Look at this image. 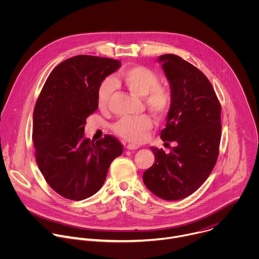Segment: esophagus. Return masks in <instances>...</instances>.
<instances>
[{
	"mask_svg": "<svg viewBox=\"0 0 259 259\" xmlns=\"http://www.w3.org/2000/svg\"><path fill=\"white\" fill-rule=\"evenodd\" d=\"M126 149L129 150V151H135V150H138V149H139V146L134 145V144H128V145L126 146Z\"/></svg>",
	"mask_w": 259,
	"mask_h": 259,
	"instance_id": "obj_1",
	"label": "esophagus"
}]
</instances>
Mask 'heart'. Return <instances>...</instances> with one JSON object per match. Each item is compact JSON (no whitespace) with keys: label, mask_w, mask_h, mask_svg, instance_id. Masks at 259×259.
Returning <instances> with one entry per match:
<instances>
[{"label":"heart","mask_w":259,"mask_h":259,"mask_svg":"<svg viewBox=\"0 0 259 259\" xmlns=\"http://www.w3.org/2000/svg\"><path fill=\"white\" fill-rule=\"evenodd\" d=\"M120 82L134 95L145 97V103L154 113L162 115L167 113L172 96L168 89L159 85L160 79L151 68L143 65H132L125 68L120 76ZM115 90V82L112 79L103 80L97 89V103L99 107H105ZM153 127V121L149 116L138 118H122L114 126L113 130L120 137L134 143L141 142L147 132Z\"/></svg>","instance_id":"1"}]
</instances>
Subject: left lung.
I'll list each match as a JSON object with an SVG mask.
<instances>
[{
    "mask_svg": "<svg viewBox=\"0 0 259 259\" xmlns=\"http://www.w3.org/2000/svg\"><path fill=\"white\" fill-rule=\"evenodd\" d=\"M170 85L172 103L163 141H175L169 154L152 146L154 165L143 182L157 197L176 201L196 192L212 172L221 137V106L204 73L174 54L158 59Z\"/></svg>",
    "mask_w": 259,
    "mask_h": 259,
    "instance_id": "8db88e82",
    "label": "left lung"
}]
</instances>
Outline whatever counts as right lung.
<instances>
[{"mask_svg": "<svg viewBox=\"0 0 259 259\" xmlns=\"http://www.w3.org/2000/svg\"><path fill=\"white\" fill-rule=\"evenodd\" d=\"M121 61L78 55L59 63L47 78L32 117L35 160L49 186L63 198L80 201L96 194L108 168L123 153L112 135L85 137L86 119L98 107L97 89Z\"/></svg>", "mask_w": 259, "mask_h": 259, "instance_id": "obj_1", "label": "right lung"}]
</instances>
